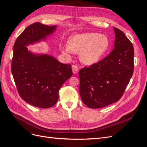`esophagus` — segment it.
<instances>
[{
    "mask_svg": "<svg viewBox=\"0 0 147 147\" xmlns=\"http://www.w3.org/2000/svg\"><path fill=\"white\" fill-rule=\"evenodd\" d=\"M72 71H73L74 74H76L78 72V66L77 65L73 64L72 65Z\"/></svg>",
    "mask_w": 147,
    "mask_h": 147,
    "instance_id": "esophagus-1",
    "label": "esophagus"
}]
</instances>
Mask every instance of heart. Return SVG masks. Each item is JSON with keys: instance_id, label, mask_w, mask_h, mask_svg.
Listing matches in <instances>:
<instances>
[{"instance_id": "heart-1", "label": "heart", "mask_w": 147, "mask_h": 147, "mask_svg": "<svg viewBox=\"0 0 147 147\" xmlns=\"http://www.w3.org/2000/svg\"><path fill=\"white\" fill-rule=\"evenodd\" d=\"M110 43L105 35L94 32L84 33L71 37L67 42L65 52L80 53V59L84 64L91 65L96 63L107 51Z\"/></svg>"}]
</instances>
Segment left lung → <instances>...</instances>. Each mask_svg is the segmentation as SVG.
Here are the masks:
<instances>
[{
  "mask_svg": "<svg viewBox=\"0 0 147 147\" xmlns=\"http://www.w3.org/2000/svg\"><path fill=\"white\" fill-rule=\"evenodd\" d=\"M114 49L103 59L79 71L80 94L91 109L118 101L134 72V47L123 31L114 27Z\"/></svg>",
  "mask_w": 147,
  "mask_h": 147,
  "instance_id": "8db88e82",
  "label": "left lung"
}]
</instances>
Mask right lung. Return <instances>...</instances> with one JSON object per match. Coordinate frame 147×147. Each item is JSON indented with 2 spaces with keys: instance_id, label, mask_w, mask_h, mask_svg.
Returning <instances> with one entry per match:
<instances>
[{
  "instance_id": "1",
  "label": "right lung",
  "mask_w": 147,
  "mask_h": 147,
  "mask_svg": "<svg viewBox=\"0 0 147 147\" xmlns=\"http://www.w3.org/2000/svg\"><path fill=\"white\" fill-rule=\"evenodd\" d=\"M56 28L34 23L18 37L13 46L11 73L18 92L26 102L42 109L56 104L60 88L72 75V65L47 55H34L26 46L44 40Z\"/></svg>"
}]
</instances>
